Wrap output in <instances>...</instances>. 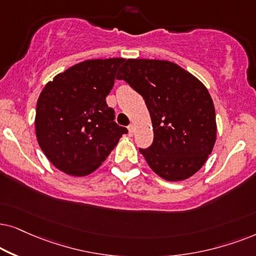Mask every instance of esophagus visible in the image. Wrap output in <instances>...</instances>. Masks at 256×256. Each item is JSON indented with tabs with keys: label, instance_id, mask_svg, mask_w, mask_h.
I'll list each match as a JSON object with an SVG mask.
<instances>
[{
	"label": "esophagus",
	"instance_id": "1",
	"mask_svg": "<svg viewBox=\"0 0 256 256\" xmlns=\"http://www.w3.org/2000/svg\"><path fill=\"white\" fill-rule=\"evenodd\" d=\"M128 134H130L131 137H132V136L134 134V124H130V125H128Z\"/></svg>",
	"mask_w": 256,
	"mask_h": 256
}]
</instances>
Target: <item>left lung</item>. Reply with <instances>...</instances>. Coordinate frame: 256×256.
I'll use <instances>...</instances> for the list:
<instances>
[{"label": "left lung", "instance_id": "left-lung-1", "mask_svg": "<svg viewBox=\"0 0 256 256\" xmlns=\"http://www.w3.org/2000/svg\"><path fill=\"white\" fill-rule=\"evenodd\" d=\"M145 100L153 126L152 145L139 151L152 171L182 182L206 162L216 139V110L202 82L178 64L128 60L118 74Z\"/></svg>", "mask_w": 256, "mask_h": 256}]
</instances>
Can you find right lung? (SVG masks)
Segmentation results:
<instances>
[{
    "mask_svg": "<svg viewBox=\"0 0 256 256\" xmlns=\"http://www.w3.org/2000/svg\"><path fill=\"white\" fill-rule=\"evenodd\" d=\"M124 58L88 60L60 72L40 92L35 128L56 168L85 176L100 168L128 128L116 124L105 98Z\"/></svg>",
    "mask_w": 256,
    "mask_h": 256,
    "instance_id": "add662e5",
    "label": "right lung"
}]
</instances>
